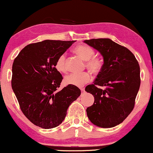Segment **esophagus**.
Returning a JSON list of instances; mask_svg holds the SVG:
<instances>
[{"label":"esophagus","mask_w":153,"mask_h":153,"mask_svg":"<svg viewBox=\"0 0 153 153\" xmlns=\"http://www.w3.org/2000/svg\"><path fill=\"white\" fill-rule=\"evenodd\" d=\"M80 91H81L82 92H84V91H85V88H80Z\"/></svg>","instance_id":"esophagus-1"}]
</instances>
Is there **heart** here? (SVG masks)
Instances as JSON below:
<instances>
[{"label": "heart", "mask_w": 153, "mask_h": 153, "mask_svg": "<svg viewBox=\"0 0 153 153\" xmlns=\"http://www.w3.org/2000/svg\"><path fill=\"white\" fill-rule=\"evenodd\" d=\"M75 51L78 54L85 59V65L91 72L94 73H99L102 70L103 66V60L101 57L96 56L95 50L92 47L88 45H79L75 48ZM65 54H61L57 57L55 62V68L60 73H66L67 67L65 62ZM91 76L87 71L81 73H72L65 78V82L68 85L74 86H82L91 80Z\"/></svg>", "instance_id": "obj_1"}]
</instances>
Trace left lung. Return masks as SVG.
<instances>
[{
    "mask_svg": "<svg viewBox=\"0 0 153 153\" xmlns=\"http://www.w3.org/2000/svg\"><path fill=\"white\" fill-rule=\"evenodd\" d=\"M84 42L97 50L103 57L102 70L94 83L85 89L94 97V104L86 109L87 116L98 127H114L134 108L140 86V65L130 50L110 39H92Z\"/></svg>",
    "mask_w": 153,
    "mask_h": 153,
    "instance_id": "8db88e82",
    "label": "left lung"
}]
</instances>
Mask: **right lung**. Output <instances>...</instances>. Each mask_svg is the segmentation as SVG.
Here are the masks:
<instances>
[{"label": "right lung", "mask_w": 153, "mask_h": 153, "mask_svg": "<svg viewBox=\"0 0 153 153\" xmlns=\"http://www.w3.org/2000/svg\"><path fill=\"white\" fill-rule=\"evenodd\" d=\"M73 42L45 40L29 44L13 61L11 86L21 110L31 123L43 129L60 124L68 107L81 94L71 85L57 91L63 78L54 65Z\"/></svg>", "instance_id": "right-lung-1"}]
</instances>
